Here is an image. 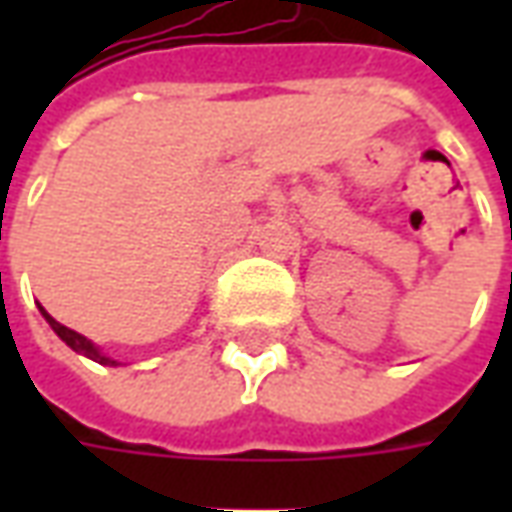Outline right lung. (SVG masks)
Wrapping results in <instances>:
<instances>
[{
  "label": "right lung",
  "mask_w": 512,
  "mask_h": 512,
  "mask_svg": "<svg viewBox=\"0 0 512 512\" xmlns=\"http://www.w3.org/2000/svg\"><path fill=\"white\" fill-rule=\"evenodd\" d=\"M40 310H43V307H40ZM43 315H46V321H49L51 329L60 334L62 343L71 345L73 351H79V354L90 356V359H93V362H98V365H117L115 359H109V356L101 354V351H98V348H95V345L90 343L87 337H82V334H79V332H73V329H68V326H62V323H57L46 310H43Z\"/></svg>",
  "instance_id": "1"
}]
</instances>
